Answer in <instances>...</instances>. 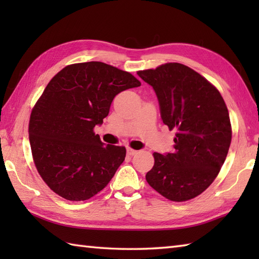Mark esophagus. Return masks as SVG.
Instances as JSON below:
<instances>
[{"label":"esophagus","instance_id":"34e87169","mask_svg":"<svg viewBox=\"0 0 259 259\" xmlns=\"http://www.w3.org/2000/svg\"><path fill=\"white\" fill-rule=\"evenodd\" d=\"M137 153V150H135V149H131V148H129V147H126V155L128 156H135Z\"/></svg>","mask_w":259,"mask_h":259}]
</instances>
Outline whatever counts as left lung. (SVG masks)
Returning <instances> with one entry per match:
<instances>
[{"instance_id": "1", "label": "left lung", "mask_w": 259, "mask_h": 259, "mask_svg": "<svg viewBox=\"0 0 259 259\" xmlns=\"http://www.w3.org/2000/svg\"><path fill=\"white\" fill-rule=\"evenodd\" d=\"M158 98L162 122L176 131L174 151L155 152L146 180L172 201H186L212 184L232 141L228 109L219 91L180 63L138 71Z\"/></svg>"}]
</instances>
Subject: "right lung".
<instances>
[{"instance_id":"add662e5","label":"right lung","mask_w":259,"mask_h":259,"mask_svg":"<svg viewBox=\"0 0 259 259\" xmlns=\"http://www.w3.org/2000/svg\"><path fill=\"white\" fill-rule=\"evenodd\" d=\"M141 83L103 62L63 68L43 91L30 117L33 160L50 188L68 200L90 199L112 179L125 148L106 145L93 133L114 97Z\"/></svg>"}]
</instances>
